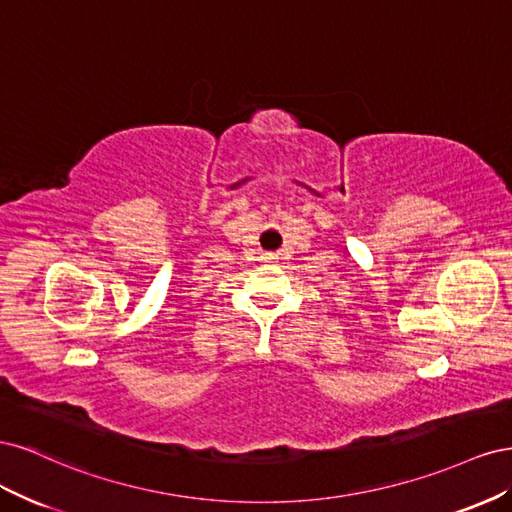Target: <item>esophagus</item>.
I'll return each mask as SVG.
<instances>
[{"mask_svg":"<svg viewBox=\"0 0 512 512\" xmlns=\"http://www.w3.org/2000/svg\"><path fill=\"white\" fill-rule=\"evenodd\" d=\"M265 258H267V260H275V254H265Z\"/></svg>","mask_w":512,"mask_h":512,"instance_id":"esophagus-1","label":"esophagus"}]
</instances>
